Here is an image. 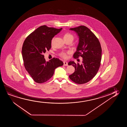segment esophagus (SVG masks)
I'll use <instances>...</instances> for the list:
<instances>
[{
  "mask_svg": "<svg viewBox=\"0 0 127 127\" xmlns=\"http://www.w3.org/2000/svg\"><path fill=\"white\" fill-rule=\"evenodd\" d=\"M63 63H64V66H68V63L66 61H64Z\"/></svg>",
  "mask_w": 127,
  "mask_h": 127,
  "instance_id": "34e87169",
  "label": "esophagus"
}]
</instances>
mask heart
<instances>
[{
  "mask_svg": "<svg viewBox=\"0 0 127 127\" xmlns=\"http://www.w3.org/2000/svg\"><path fill=\"white\" fill-rule=\"evenodd\" d=\"M64 40L66 39H70V38H71L73 39L74 38V37H73V35H72L71 34L69 33V32H65L64 33ZM54 38H53L51 40V43L52 45H53V42H54ZM69 52H64V51H62L61 52H60L59 53V56L63 58V59H66L68 57V54L69 53Z\"/></svg>",
  "mask_w": 127,
  "mask_h": 127,
  "instance_id": "obj_1",
  "label": "heart"
}]
</instances>
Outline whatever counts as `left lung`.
<instances>
[{"label": "left lung", "instance_id": "8db88e82", "mask_svg": "<svg viewBox=\"0 0 127 127\" xmlns=\"http://www.w3.org/2000/svg\"><path fill=\"white\" fill-rule=\"evenodd\" d=\"M79 36V43L73 57L83 58L81 64L73 61L68 63L75 68L74 72L69 76L70 79L78 84L86 83L97 74L101 65V48L95 35L87 27L84 26L71 28Z\"/></svg>", "mask_w": 127, "mask_h": 127}]
</instances>
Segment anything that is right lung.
Returning <instances> with one entry per match:
<instances>
[{
	"instance_id": "1",
	"label": "right lung",
	"mask_w": 127,
	"mask_h": 127,
	"mask_svg": "<svg viewBox=\"0 0 127 127\" xmlns=\"http://www.w3.org/2000/svg\"><path fill=\"white\" fill-rule=\"evenodd\" d=\"M62 30L42 26L30 34L23 42L22 53L25 68L36 83L46 82L53 76L56 68L63 65L58 58L46 62L44 56L51 48L52 38Z\"/></svg>"
}]
</instances>
